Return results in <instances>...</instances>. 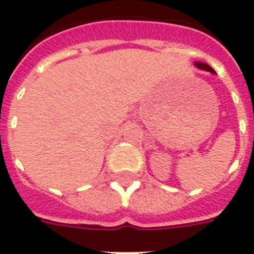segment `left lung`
Returning a JSON list of instances; mask_svg holds the SVG:
<instances>
[{
  "label": "left lung",
  "instance_id": "1",
  "mask_svg": "<svg viewBox=\"0 0 254 254\" xmlns=\"http://www.w3.org/2000/svg\"><path fill=\"white\" fill-rule=\"evenodd\" d=\"M194 65H196L198 69H202V70H207V72H211V73H215V70H213L212 67L209 66V65H207V64H202V63H194Z\"/></svg>",
  "mask_w": 254,
  "mask_h": 254
}]
</instances>
